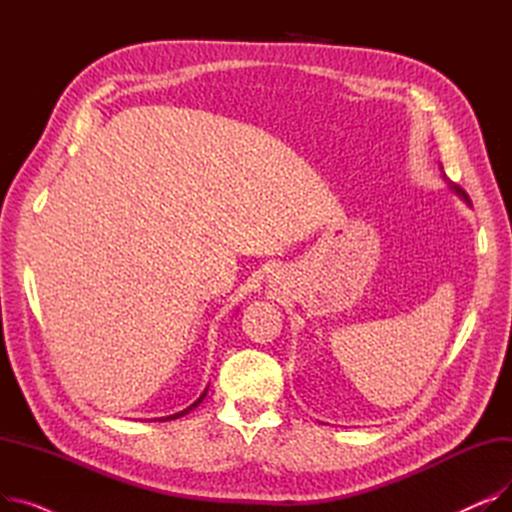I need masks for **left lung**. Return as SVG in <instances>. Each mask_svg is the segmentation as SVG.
<instances>
[{
  "mask_svg": "<svg viewBox=\"0 0 512 512\" xmlns=\"http://www.w3.org/2000/svg\"><path fill=\"white\" fill-rule=\"evenodd\" d=\"M450 188H452V191H456V193H459V195H463V197H467V193L463 191V188L459 186V184H450Z\"/></svg>",
  "mask_w": 512,
  "mask_h": 512,
  "instance_id": "1",
  "label": "left lung"
}]
</instances>
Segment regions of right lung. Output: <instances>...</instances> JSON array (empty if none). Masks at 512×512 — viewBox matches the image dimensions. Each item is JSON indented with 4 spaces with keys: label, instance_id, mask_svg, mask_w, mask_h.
Returning <instances> with one entry per match:
<instances>
[{
    "label": "right lung",
    "instance_id": "right-lung-1",
    "mask_svg": "<svg viewBox=\"0 0 512 512\" xmlns=\"http://www.w3.org/2000/svg\"><path fill=\"white\" fill-rule=\"evenodd\" d=\"M207 388H209V386H207ZM207 388H205V390H203V394H201V396H199V398H197V400H195V402H193V405H191V407H186V409H184V411H180V413H174V415H170V417H159V421H172V419H178V417H184V415H186V413H191V411H193V409H197V407H199V405H201V402H203V398H205V394H207Z\"/></svg>",
    "mask_w": 512,
    "mask_h": 512
}]
</instances>
